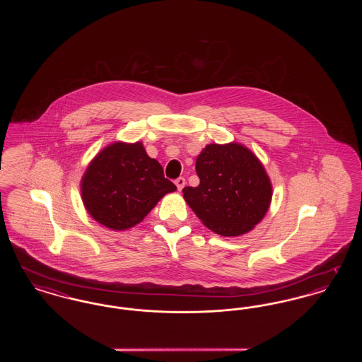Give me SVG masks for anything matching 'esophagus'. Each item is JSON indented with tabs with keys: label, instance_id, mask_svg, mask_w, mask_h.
<instances>
[{
	"label": "esophagus",
	"instance_id": "1",
	"mask_svg": "<svg viewBox=\"0 0 362 362\" xmlns=\"http://www.w3.org/2000/svg\"><path fill=\"white\" fill-rule=\"evenodd\" d=\"M175 185H176V187H177L179 191H182L183 187L186 186V179H185V177H177V179L175 180Z\"/></svg>",
	"mask_w": 362,
	"mask_h": 362
}]
</instances>
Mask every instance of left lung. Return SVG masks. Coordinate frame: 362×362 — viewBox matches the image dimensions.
Masks as SVG:
<instances>
[{"label":"left lung","instance_id":"8db88e82","mask_svg":"<svg viewBox=\"0 0 362 362\" xmlns=\"http://www.w3.org/2000/svg\"><path fill=\"white\" fill-rule=\"evenodd\" d=\"M198 187L183 197L202 224L221 236H241L266 216L273 185L262 161L239 142L209 144L197 157Z\"/></svg>","mask_w":362,"mask_h":362}]
</instances>
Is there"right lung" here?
<instances>
[{
  "instance_id": "add662e5",
  "label": "right lung",
  "mask_w": 362,
  "mask_h": 362,
  "mask_svg": "<svg viewBox=\"0 0 362 362\" xmlns=\"http://www.w3.org/2000/svg\"><path fill=\"white\" fill-rule=\"evenodd\" d=\"M88 214L111 230L139 224L157 202L176 186L164 177L160 163L142 142L115 141L86 167L80 183Z\"/></svg>"
}]
</instances>
